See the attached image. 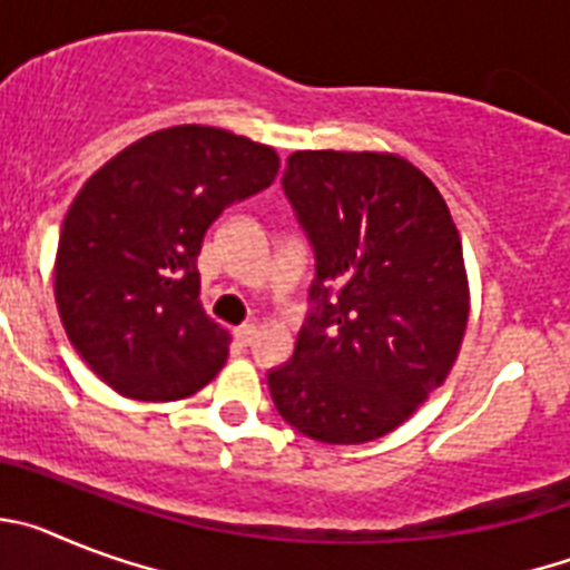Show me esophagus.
<instances>
[{
    "mask_svg": "<svg viewBox=\"0 0 570 570\" xmlns=\"http://www.w3.org/2000/svg\"><path fill=\"white\" fill-rule=\"evenodd\" d=\"M236 340H239L242 345H250V342L256 340V325H250V322L239 325V328H236Z\"/></svg>",
    "mask_w": 570,
    "mask_h": 570,
    "instance_id": "1",
    "label": "esophagus"
}]
</instances>
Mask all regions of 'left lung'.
<instances>
[{"label": "left lung", "instance_id": "8db88e82", "mask_svg": "<svg viewBox=\"0 0 570 570\" xmlns=\"http://www.w3.org/2000/svg\"><path fill=\"white\" fill-rule=\"evenodd\" d=\"M282 190L316 274L294 356L268 371L274 405L316 442L380 440L445 382L460 354V230L434 183L394 154L296 150Z\"/></svg>", "mask_w": 570, "mask_h": 570}]
</instances>
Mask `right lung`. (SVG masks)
I'll list each match as a JSON object with an SVG mask.
<instances>
[{
	"label": "right lung",
	"instance_id": "right-lung-1",
	"mask_svg": "<svg viewBox=\"0 0 570 570\" xmlns=\"http://www.w3.org/2000/svg\"><path fill=\"white\" fill-rule=\"evenodd\" d=\"M276 170L268 145L176 125L82 185L59 234L53 294L70 345L116 394L183 400L219 374L230 336L203 311L196 259L216 216Z\"/></svg>",
	"mask_w": 570,
	"mask_h": 570
}]
</instances>
